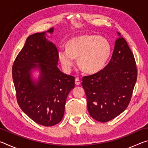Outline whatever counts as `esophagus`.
I'll use <instances>...</instances> for the list:
<instances>
[{"label": "esophagus", "instance_id": "obj_1", "mask_svg": "<svg viewBox=\"0 0 148 148\" xmlns=\"http://www.w3.org/2000/svg\"><path fill=\"white\" fill-rule=\"evenodd\" d=\"M80 84H81V81H80V79L79 78H77V77H76V78L75 79V84L77 85V86H78V85H79Z\"/></svg>", "mask_w": 148, "mask_h": 148}]
</instances>
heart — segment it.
Segmentation results:
<instances>
[{
    "label": "heart",
    "mask_w": 148,
    "mask_h": 148,
    "mask_svg": "<svg viewBox=\"0 0 148 148\" xmlns=\"http://www.w3.org/2000/svg\"><path fill=\"white\" fill-rule=\"evenodd\" d=\"M109 41L97 35H83L68 42L67 49L59 50L58 57L66 71H71L78 57L80 66L85 71L95 73L102 70L111 55Z\"/></svg>",
    "instance_id": "1"
}]
</instances>
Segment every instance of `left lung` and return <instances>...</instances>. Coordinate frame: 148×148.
I'll list each match as a JSON object with an SVG mask.
<instances>
[{"label": "left lung", "instance_id": "1", "mask_svg": "<svg viewBox=\"0 0 148 148\" xmlns=\"http://www.w3.org/2000/svg\"><path fill=\"white\" fill-rule=\"evenodd\" d=\"M136 65L133 53L121 37L116 40L109 63L97 73L82 77L91 117L105 123L127 108L137 79Z\"/></svg>", "mask_w": 148, "mask_h": 148}]
</instances>
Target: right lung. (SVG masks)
Here are the masks:
<instances>
[{
    "mask_svg": "<svg viewBox=\"0 0 148 148\" xmlns=\"http://www.w3.org/2000/svg\"><path fill=\"white\" fill-rule=\"evenodd\" d=\"M53 31L30 35L12 71L17 104L32 121L45 127L53 126L63 118L67 96L75 86V77L57 66L58 50L45 37ZM36 67L41 70V75L34 84L29 72Z\"/></svg>",
    "mask_w": 148,
    "mask_h": 148,
    "instance_id": "obj_1",
    "label": "right lung"
}]
</instances>
